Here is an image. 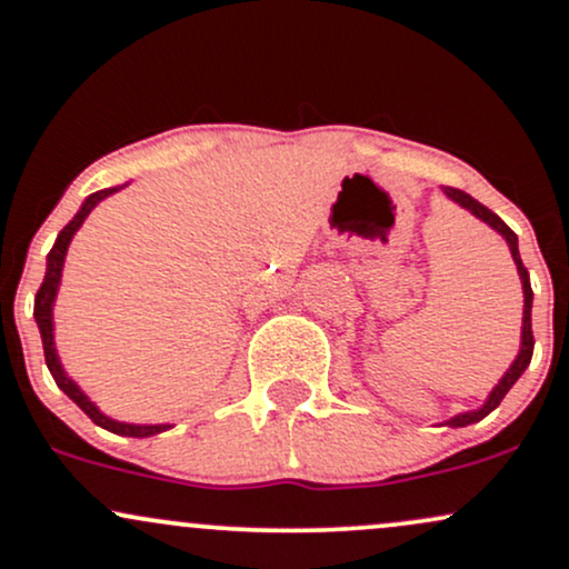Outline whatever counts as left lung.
I'll return each mask as SVG.
<instances>
[{"instance_id": "1", "label": "left lung", "mask_w": 569, "mask_h": 569, "mask_svg": "<svg viewBox=\"0 0 569 569\" xmlns=\"http://www.w3.org/2000/svg\"><path fill=\"white\" fill-rule=\"evenodd\" d=\"M443 193L449 196L451 201H457L459 207L470 209V212H473L476 217H481L483 222H489V226L495 228L497 233L506 236V241H508V247H510V254H513V263H516V268H519L521 287H525V328H521V352H519V357H516L513 366L508 368V373L500 379V385L491 389V395H489L487 403L478 408V411H465V413H459V417L449 419V422H446V425H451V427H465V425L481 422V419L487 417V413L495 411V408L502 403V398H506V395H508V389L513 387L516 381H519L521 373H525L527 366H529V360H532V349H535V336H532V287H529V273H527V268H525V263H521L519 239H516V233L510 231L506 222H502L500 217L491 212V209L483 207V203H478V201L473 199V196L465 193V190H459V188H443Z\"/></svg>"}]
</instances>
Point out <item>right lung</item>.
<instances>
[{
  "label": "right lung",
  "mask_w": 569,
  "mask_h": 569,
  "mask_svg": "<svg viewBox=\"0 0 569 569\" xmlns=\"http://www.w3.org/2000/svg\"><path fill=\"white\" fill-rule=\"evenodd\" d=\"M118 188H107V190H99V193H91L86 199V203L80 207V212L72 217V220L67 222V228L59 233V239H56L53 250L48 254V271H44V279L40 284V290H37V298H34V319H37V328H40V336H42V349H44V362H48V370L50 376L56 379V385H59L63 392L69 395V398L78 403L82 411L88 413V419H91L93 425L104 427V430L114 432V436H129V438H147V436H156V432H163L169 430L171 425H123V422H114V419L104 417V413L96 408L91 400L86 398V395L80 392V387L74 385L72 379H69L67 373H63L59 357H56V347H53V298H56V290H59V282H61V268H63V254H67V247L69 241H72V236L78 228L82 226V220H86L88 212L99 203L101 199H107V196L114 193Z\"/></svg>",
  "instance_id": "1"
}]
</instances>
